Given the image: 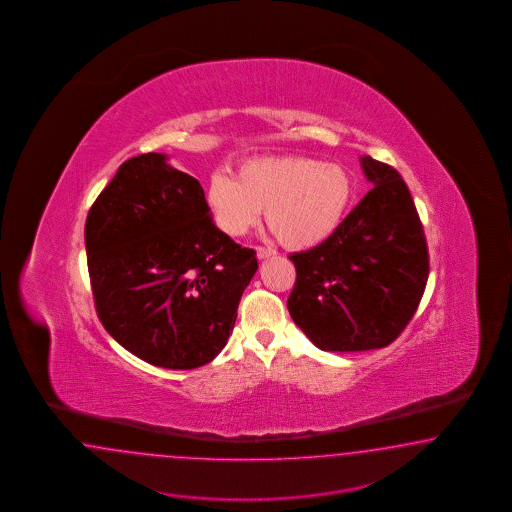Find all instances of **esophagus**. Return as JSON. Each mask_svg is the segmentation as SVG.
<instances>
[{"label": "esophagus", "instance_id": "1", "mask_svg": "<svg viewBox=\"0 0 512 512\" xmlns=\"http://www.w3.org/2000/svg\"><path fill=\"white\" fill-rule=\"evenodd\" d=\"M276 249L272 248H257V257L259 259H270V257H276Z\"/></svg>", "mask_w": 512, "mask_h": 512}]
</instances>
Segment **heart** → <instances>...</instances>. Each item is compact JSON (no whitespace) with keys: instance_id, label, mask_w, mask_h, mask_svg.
Segmentation results:
<instances>
[{"instance_id":"obj_1","label":"heart","mask_w":512,"mask_h":512,"mask_svg":"<svg viewBox=\"0 0 512 512\" xmlns=\"http://www.w3.org/2000/svg\"><path fill=\"white\" fill-rule=\"evenodd\" d=\"M353 197L349 172L336 163L311 157L278 155L244 163L236 180L214 172L206 202L217 227L244 236L266 216L285 248L310 249L340 227Z\"/></svg>"}]
</instances>
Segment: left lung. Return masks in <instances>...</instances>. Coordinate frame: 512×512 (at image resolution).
<instances>
[{"label":"left lung","mask_w":512,"mask_h":512,"mask_svg":"<svg viewBox=\"0 0 512 512\" xmlns=\"http://www.w3.org/2000/svg\"><path fill=\"white\" fill-rule=\"evenodd\" d=\"M373 184L323 244L293 253L287 308L323 351H370L402 334L424 295L430 259L409 189L387 163L360 157Z\"/></svg>","instance_id":"1"}]
</instances>
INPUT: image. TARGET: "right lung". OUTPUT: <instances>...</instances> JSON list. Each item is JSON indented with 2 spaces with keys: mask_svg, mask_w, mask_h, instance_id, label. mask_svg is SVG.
<instances>
[{
  "mask_svg": "<svg viewBox=\"0 0 512 512\" xmlns=\"http://www.w3.org/2000/svg\"><path fill=\"white\" fill-rule=\"evenodd\" d=\"M93 302L110 336L169 370L212 362L259 264L219 231L204 191L165 154L127 159L86 217Z\"/></svg>",
  "mask_w": 512,
  "mask_h": 512,
  "instance_id": "obj_1",
  "label": "right lung"
}]
</instances>
